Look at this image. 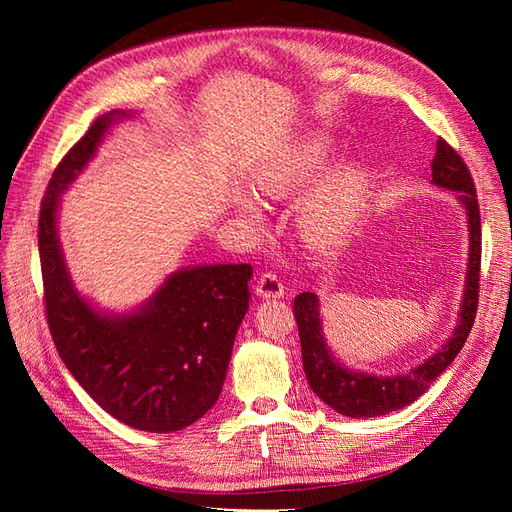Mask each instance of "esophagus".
Instances as JSON below:
<instances>
[{
	"mask_svg": "<svg viewBox=\"0 0 512 512\" xmlns=\"http://www.w3.org/2000/svg\"><path fill=\"white\" fill-rule=\"evenodd\" d=\"M256 294L260 299H282L284 297V284L280 280V275L267 271L260 275V280L256 284Z\"/></svg>",
	"mask_w": 512,
	"mask_h": 512,
	"instance_id": "34e87169",
	"label": "esophagus"
}]
</instances>
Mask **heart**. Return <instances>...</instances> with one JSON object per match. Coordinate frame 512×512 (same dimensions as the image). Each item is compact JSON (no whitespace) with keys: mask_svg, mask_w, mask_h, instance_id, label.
I'll use <instances>...</instances> for the list:
<instances>
[{"mask_svg":"<svg viewBox=\"0 0 512 512\" xmlns=\"http://www.w3.org/2000/svg\"><path fill=\"white\" fill-rule=\"evenodd\" d=\"M329 156V143L324 138H309L284 151L280 158L262 168L254 177V185L265 196H284L312 179ZM365 175L356 166H346L329 173L318 188L307 196L301 215V228L307 241L331 245L344 237L365 196ZM237 209L252 222L262 220V209L252 194L237 198Z\"/></svg>","mask_w":512,"mask_h":512,"instance_id":"b5f03b06","label":"heart"}]
</instances>
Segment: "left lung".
<instances>
[{
	"label": "left lung",
	"instance_id": "obj_1",
	"mask_svg": "<svg viewBox=\"0 0 512 512\" xmlns=\"http://www.w3.org/2000/svg\"><path fill=\"white\" fill-rule=\"evenodd\" d=\"M431 183L438 185V188L457 192L459 203L468 215L470 232V258L466 290H463L459 307V322L453 335L446 339L440 350H436V354H431L421 365L412 367L408 374L397 376H374L348 369L344 363H339V359H335L327 346V339H324L318 294L303 292L294 299V318L299 324L303 369L309 389L324 404L344 416L371 418L410 406L455 361V356L472 331L480 280V211L470 170L444 138H438L436 156L431 162Z\"/></svg>",
	"mask_w": 512,
	"mask_h": 512
}]
</instances>
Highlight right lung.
Listing matches in <instances>:
<instances>
[{
    "label": "right lung",
    "mask_w": 512,
    "mask_h": 512,
    "mask_svg": "<svg viewBox=\"0 0 512 512\" xmlns=\"http://www.w3.org/2000/svg\"><path fill=\"white\" fill-rule=\"evenodd\" d=\"M111 111L59 162L42 198L38 245L46 322L89 397L117 421L151 433L196 423L218 401L232 344L250 307L252 265H200L168 275L132 314H104L74 288L57 235L61 194L96 156Z\"/></svg>",
    "instance_id": "right-lung-1"
}]
</instances>
